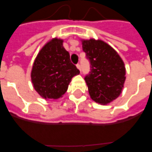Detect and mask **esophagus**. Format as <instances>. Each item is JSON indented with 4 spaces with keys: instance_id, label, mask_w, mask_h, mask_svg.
I'll list each match as a JSON object with an SVG mask.
<instances>
[{
    "instance_id": "obj_1",
    "label": "esophagus",
    "mask_w": 152,
    "mask_h": 152,
    "mask_svg": "<svg viewBox=\"0 0 152 152\" xmlns=\"http://www.w3.org/2000/svg\"><path fill=\"white\" fill-rule=\"evenodd\" d=\"M76 67H77V69H78L79 70H80V71L81 72V67H80V64H76Z\"/></svg>"
}]
</instances>
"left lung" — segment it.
Returning <instances> with one entry per match:
<instances>
[{
  "label": "left lung",
  "instance_id": "8db88e82",
  "mask_svg": "<svg viewBox=\"0 0 152 152\" xmlns=\"http://www.w3.org/2000/svg\"><path fill=\"white\" fill-rule=\"evenodd\" d=\"M82 47L90 61L91 71L84 77L91 99L108 104L120 95L125 80L122 59L102 40H82Z\"/></svg>",
  "mask_w": 152,
  "mask_h": 152
}]
</instances>
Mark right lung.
<instances>
[{
  "label": "right lung",
  "mask_w": 152,
  "mask_h": 152,
  "mask_svg": "<svg viewBox=\"0 0 152 152\" xmlns=\"http://www.w3.org/2000/svg\"><path fill=\"white\" fill-rule=\"evenodd\" d=\"M80 74L70 61L63 40L57 38L48 42L39 51L31 70L34 88L46 99H57L66 92L73 76Z\"/></svg>",
  "instance_id": "obj_1"
}]
</instances>
